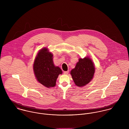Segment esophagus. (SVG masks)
<instances>
[{"label": "esophagus", "mask_w": 129, "mask_h": 129, "mask_svg": "<svg viewBox=\"0 0 129 129\" xmlns=\"http://www.w3.org/2000/svg\"><path fill=\"white\" fill-rule=\"evenodd\" d=\"M69 73V71H65L63 72V74H68Z\"/></svg>", "instance_id": "1"}]
</instances>
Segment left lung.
Here are the masks:
<instances>
[{
  "label": "left lung",
  "mask_w": 129,
  "mask_h": 129,
  "mask_svg": "<svg viewBox=\"0 0 129 129\" xmlns=\"http://www.w3.org/2000/svg\"><path fill=\"white\" fill-rule=\"evenodd\" d=\"M94 73L95 67L92 60L89 57H85L79 59L71 74L75 85L82 87L92 80Z\"/></svg>",
  "instance_id": "left-lung-1"
}]
</instances>
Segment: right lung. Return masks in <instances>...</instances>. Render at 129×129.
<instances>
[{
	"label": "right lung",
	"instance_id": "right-lung-1",
	"mask_svg": "<svg viewBox=\"0 0 129 129\" xmlns=\"http://www.w3.org/2000/svg\"><path fill=\"white\" fill-rule=\"evenodd\" d=\"M53 55L44 48L37 54L33 64V70L37 81L47 88L55 86L56 80L62 71L55 67L53 62Z\"/></svg>",
	"mask_w": 129,
	"mask_h": 129
}]
</instances>
